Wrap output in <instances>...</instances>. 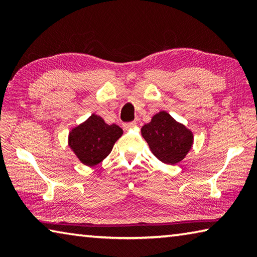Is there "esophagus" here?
I'll use <instances>...</instances> for the list:
<instances>
[{"instance_id":"esophagus-1","label":"esophagus","mask_w":257,"mask_h":257,"mask_svg":"<svg viewBox=\"0 0 257 257\" xmlns=\"http://www.w3.org/2000/svg\"><path fill=\"white\" fill-rule=\"evenodd\" d=\"M134 127H136V122H135V121H132V122L123 123V129H124V130L132 129V128H134Z\"/></svg>"}]
</instances>
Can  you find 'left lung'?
<instances>
[{"instance_id": "obj_1", "label": "left lung", "mask_w": 257, "mask_h": 257, "mask_svg": "<svg viewBox=\"0 0 257 257\" xmlns=\"http://www.w3.org/2000/svg\"><path fill=\"white\" fill-rule=\"evenodd\" d=\"M142 136L156 158L163 163L176 164L185 158L193 145V134L184 124L161 111L142 128Z\"/></svg>"}]
</instances>
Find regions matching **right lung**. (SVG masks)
Segmentation results:
<instances>
[{
    "label": "right lung",
    "instance_id": "obj_1",
    "mask_svg": "<svg viewBox=\"0 0 257 257\" xmlns=\"http://www.w3.org/2000/svg\"><path fill=\"white\" fill-rule=\"evenodd\" d=\"M116 124H107L96 114H92L84 123L69 134V146L77 158L86 165H95L111 153L114 143L122 135Z\"/></svg>",
    "mask_w": 257,
    "mask_h": 257
}]
</instances>
